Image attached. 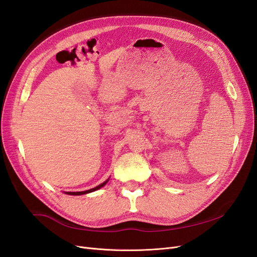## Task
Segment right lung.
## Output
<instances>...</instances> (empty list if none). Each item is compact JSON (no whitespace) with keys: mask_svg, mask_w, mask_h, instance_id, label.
I'll use <instances>...</instances> for the list:
<instances>
[{"mask_svg":"<svg viewBox=\"0 0 257 257\" xmlns=\"http://www.w3.org/2000/svg\"><path fill=\"white\" fill-rule=\"evenodd\" d=\"M107 181L108 180H106L104 183H102V184H99V185H97V186H95V188H93V189H91V190H87V191H82V192H66V194H68V195H83V194H88V193H91V192H94V191H96V190H98V189H100V188H103V186L107 183Z\"/></svg>","mask_w":257,"mask_h":257,"instance_id":"obj_1","label":"right lung"}]
</instances>
